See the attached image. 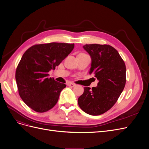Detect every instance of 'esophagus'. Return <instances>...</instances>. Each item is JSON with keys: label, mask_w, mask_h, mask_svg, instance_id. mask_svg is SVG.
<instances>
[{"label": "esophagus", "mask_w": 149, "mask_h": 149, "mask_svg": "<svg viewBox=\"0 0 149 149\" xmlns=\"http://www.w3.org/2000/svg\"><path fill=\"white\" fill-rule=\"evenodd\" d=\"M69 86H70V87H74V86H76V85L75 84H74V83H68V85Z\"/></svg>", "instance_id": "34e87169"}]
</instances>
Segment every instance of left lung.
Segmentation results:
<instances>
[{
    "instance_id": "obj_1",
    "label": "left lung",
    "mask_w": 149,
    "mask_h": 149,
    "mask_svg": "<svg viewBox=\"0 0 149 149\" xmlns=\"http://www.w3.org/2000/svg\"><path fill=\"white\" fill-rule=\"evenodd\" d=\"M83 47L91 58L89 74H93L99 83L92 89L84 88L78 103L86 113L100 115L111 108L124 89L125 64L118 52L109 45L86 44Z\"/></svg>"
}]
</instances>
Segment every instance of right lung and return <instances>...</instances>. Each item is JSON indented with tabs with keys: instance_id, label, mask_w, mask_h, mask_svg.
Here are the masks:
<instances>
[{
	"instance_id": "right-lung-1",
	"label": "right lung",
	"mask_w": 149,
	"mask_h": 149,
	"mask_svg": "<svg viewBox=\"0 0 149 149\" xmlns=\"http://www.w3.org/2000/svg\"><path fill=\"white\" fill-rule=\"evenodd\" d=\"M74 48V44L51 42L36 44L22 55L16 70L19 94L24 103L38 113L52 108L59 99L64 83L49 78Z\"/></svg>"
}]
</instances>
